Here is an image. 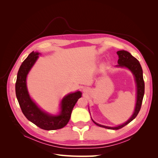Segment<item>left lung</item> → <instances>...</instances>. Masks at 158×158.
Wrapping results in <instances>:
<instances>
[{
    "mask_svg": "<svg viewBox=\"0 0 158 158\" xmlns=\"http://www.w3.org/2000/svg\"><path fill=\"white\" fill-rule=\"evenodd\" d=\"M117 53L118 56V65L116 66L117 67H125L128 69L130 70L132 74L135 76V81L136 84V89H137V97H136V106L135 109V111H134L132 117L128 119V120L122 124L121 125H118L115 127H110L107 126H103L102 125H99L98 123H96L95 121L93 122L99 127L106 128L107 129H111V130H118L120 129L127 125L129 123H131L133 119H135L137 114L139 113L141 106L143 98H144V81L143 79V71L142 66L138 61L135 57H134L130 52L126 51H118L117 52Z\"/></svg>",
    "mask_w": 158,
    "mask_h": 158,
    "instance_id": "obj_1",
    "label": "left lung"
}]
</instances>
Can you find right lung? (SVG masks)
I'll list each match as a JSON object with an SVG mask.
<instances>
[{"label": "right lung", "instance_id": "1", "mask_svg": "<svg viewBox=\"0 0 158 158\" xmlns=\"http://www.w3.org/2000/svg\"><path fill=\"white\" fill-rule=\"evenodd\" d=\"M39 52H31L19 69L15 85L16 98L23 114L30 121L44 130H57L67 125L72 111L82 96V93L78 91L64 96L61 101V111L58 115H51L38 107L28 94L26 77L39 57Z\"/></svg>", "mask_w": 158, "mask_h": 158}]
</instances>
